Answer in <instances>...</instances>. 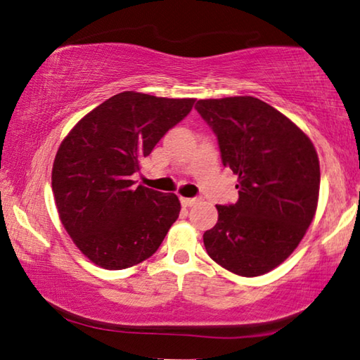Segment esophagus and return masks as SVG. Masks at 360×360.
Returning <instances> with one entry per match:
<instances>
[{"label": "esophagus", "instance_id": "obj_1", "mask_svg": "<svg viewBox=\"0 0 360 360\" xmlns=\"http://www.w3.org/2000/svg\"><path fill=\"white\" fill-rule=\"evenodd\" d=\"M180 202L184 207H191L199 202V198H180Z\"/></svg>", "mask_w": 360, "mask_h": 360}]
</instances>
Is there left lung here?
I'll list each match as a JSON object with an SVG mask.
<instances>
[{
  "label": "left lung",
  "instance_id": "obj_1",
  "mask_svg": "<svg viewBox=\"0 0 360 360\" xmlns=\"http://www.w3.org/2000/svg\"><path fill=\"white\" fill-rule=\"evenodd\" d=\"M196 110L215 132L223 164L238 175V200L217 205L218 223L204 232L207 253L232 274H267L313 221L316 150L291 120L253 96L200 99Z\"/></svg>",
  "mask_w": 360,
  "mask_h": 360
}]
</instances>
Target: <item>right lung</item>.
I'll return each instance as SVG.
<instances>
[{"mask_svg": "<svg viewBox=\"0 0 360 360\" xmlns=\"http://www.w3.org/2000/svg\"><path fill=\"white\" fill-rule=\"evenodd\" d=\"M194 101L118 93L61 142L52 169L55 204L68 234L96 266L122 270L148 259L179 218L175 194L134 186L131 176Z\"/></svg>", "mask_w": 360, "mask_h": 360, "instance_id": "1", "label": "right lung"}]
</instances>
